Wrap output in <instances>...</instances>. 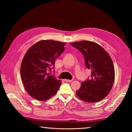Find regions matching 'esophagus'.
Here are the masks:
<instances>
[{
  "label": "esophagus",
  "instance_id": "1",
  "mask_svg": "<svg viewBox=\"0 0 132 132\" xmlns=\"http://www.w3.org/2000/svg\"><path fill=\"white\" fill-rule=\"evenodd\" d=\"M64 81H66V82H71V81H72V80H71L64 79Z\"/></svg>",
  "mask_w": 132,
  "mask_h": 132
}]
</instances>
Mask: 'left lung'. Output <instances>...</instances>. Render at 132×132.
I'll return each mask as SVG.
<instances>
[{
	"mask_svg": "<svg viewBox=\"0 0 132 132\" xmlns=\"http://www.w3.org/2000/svg\"><path fill=\"white\" fill-rule=\"evenodd\" d=\"M84 56L86 68L91 70V79L82 82L76 91L80 99L87 102H97L110 92L115 80V69L110 56L104 49L92 41L70 43Z\"/></svg>",
	"mask_w": 132,
	"mask_h": 132,
	"instance_id": "1",
	"label": "left lung"
}]
</instances>
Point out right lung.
<instances>
[{"mask_svg": "<svg viewBox=\"0 0 132 132\" xmlns=\"http://www.w3.org/2000/svg\"><path fill=\"white\" fill-rule=\"evenodd\" d=\"M64 42L41 40L29 48L21 62L20 73L24 88L29 95L39 101H46L57 93L61 85L50 73L55 61L64 50Z\"/></svg>", "mask_w": 132, "mask_h": 132, "instance_id": "add662e5", "label": "right lung"}]
</instances>
